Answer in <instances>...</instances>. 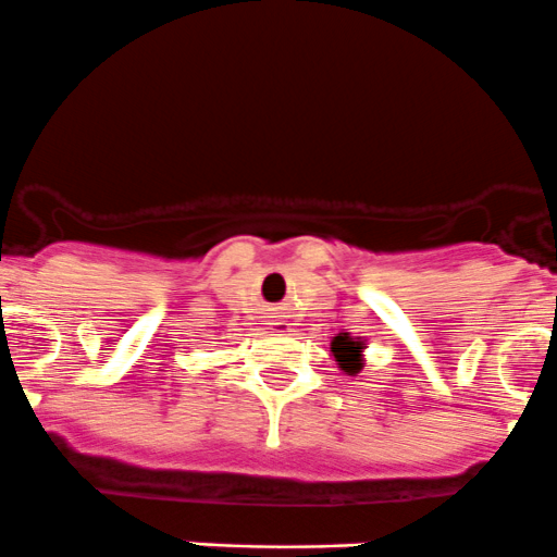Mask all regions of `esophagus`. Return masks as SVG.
I'll return each mask as SVG.
<instances>
[{
    "instance_id": "34e87169",
    "label": "esophagus",
    "mask_w": 557,
    "mask_h": 557,
    "mask_svg": "<svg viewBox=\"0 0 557 557\" xmlns=\"http://www.w3.org/2000/svg\"><path fill=\"white\" fill-rule=\"evenodd\" d=\"M271 330L273 333H286V330H289V322H286V319H273Z\"/></svg>"
}]
</instances>
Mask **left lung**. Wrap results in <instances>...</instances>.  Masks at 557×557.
Returning a JSON list of instances; mask_svg holds the SVG:
<instances>
[{"label": "left lung", "mask_w": 557, "mask_h": 557, "mask_svg": "<svg viewBox=\"0 0 557 557\" xmlns=\"http://www.w3.org/2000/svg\"><path fill=\"white\" fill-rule=\"evenodd\" d=\"M362 349H366V344H362L360 338H351L349 333H338L333 338V344H330L335 362H338L341 371H346L349 376L362 368Z\"/></svg>", "instance_id": "obj_1"}]
</instances>
